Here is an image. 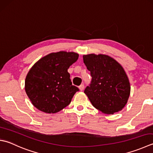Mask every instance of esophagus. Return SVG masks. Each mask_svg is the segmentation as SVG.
Returning a JSON list of instances; mask_svg holds the SVG:
<instances>
[{"mask_svg": "<svg viewBox=\"0 0 153 153\" xmlns=\"http://www.w3.org/2000/svg\"><path fill=\"white\" fill-rule=\"evenodd\" d=\"M79 89H80V91H83V89H84V85H83V84L80 85L79 86Z\"/></svg>", "mask_w": 153, "mask_h": 153, "instance_id": "esophagus-1", "label": "esophagus"}]
</instances>
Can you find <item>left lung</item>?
<instances>
[{
    "mask_svg": "<svg viewBox=\"0 0 153 153\" xmlns=\"http://www.w3.org/2000/svg\"><path fill=\"white\" fill-rule=\"evenodd\" d=\"M90 71L91 81L84 93L93 106L106 114L121 111L130 95V83L123 68L106 55L94 53L83 56Z\"/></svg>",
    "mask_w": 153,
    "mask_h": 153,
    "instance_id": "obj_1",
    "label": "left lung"
}]
</instances>
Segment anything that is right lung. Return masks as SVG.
<instances>
[{
	"mask_svg": "<svg viewBox=\"0 0 153 153\" xmlns=\"http://www.w3.org/2000/svg\"><path fill=\"white\" fill-rule=\"evenodd\" d=\"M74 52L52 53L36 63L25 80V91L35 107L55 113L70 103L79 89L72 85L68 69L78 59Z\"/></svg>",
	"mask_w": 153,
	"mask_h": 153,
	"instance_id": "add662e5",
	"label": "right lung"
}]
</instances>
